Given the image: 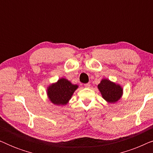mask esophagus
Returning <instances> with one entry per match:
<instances>
[{"instance_id": "34e87169", "label": "esophagus", "mask_w": 153, "mask_h": 153, "mask_svg": "<svg viewBox=\"0 0 153 153\" xmlns=\"http://www.w3.org/2000/svg\"><path fill=\"white\" fill-rule=\"evenodd\" d=\"M84 86H85V88H90V86H91V83H85V84H84Z\"/></svg>"}]
</instances>
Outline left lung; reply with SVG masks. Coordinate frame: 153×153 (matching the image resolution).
Here are the masks:
<instances>
[{
  "mask_svg": "<svg viewBox=\"0 0 153 153\" xmlns=\"http://www.w3.org/2000/svg\"><path fill=\"white\" fill-rule=\"evenodd\" d=\"M97 87L102 97L109 103H115L118 101L123 95V89L120 85L108 79H102Z\"/></svg>",
  "mask_w": 153,
  "mask_h": 153,
  "instance_id": "8db88e82",
  "label": "left lung"
}]
</instances>
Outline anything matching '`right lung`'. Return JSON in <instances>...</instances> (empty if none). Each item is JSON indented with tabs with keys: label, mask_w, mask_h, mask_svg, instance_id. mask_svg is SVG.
Listing matches in <instances>:
<instances>
[{
	"label": "right lung",
	"mask_w": 153,
	"mask_h": 153,
	"mask_svg": "<svg viewBox=\"0 0 153 153\" xmlns=\"http://www.w3.org/2000/svg\"><path fill=\"white\" fill-rule=\"evenodd\" d=\"M77 88V85L72 84L68 79L62 78L48 87L47 95L53 104L65 105Z\"/></svg>",
	"instance_id": "obj_1"
}]
</instances>
